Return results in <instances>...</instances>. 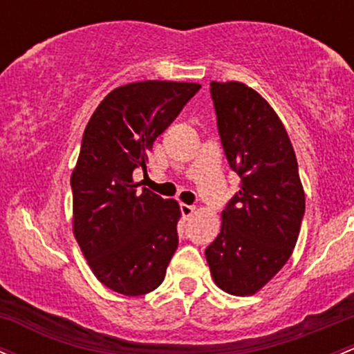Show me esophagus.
I'll use <instances>...</instances> for the list:
<instances>
[{"label":"esophagus","instance_id":"esophagus-1","mask_svg":"<svg viewBox=\"0 0 354 354\" xmlns=\"http://www.w3.org/2000/svg\"><path fill=\"white\" fill-rule=\"evenodd\" d=\"M181 213H183V216L185 218H189V216L193 215V213H195V207H193V205H181Z\"/></svg>","mask_w":354,"mask_h":354}]
</instances>
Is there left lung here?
Masks as SVG:
<instances>
[{
    "label": "left lung",
    "instance_id": "obj_1",
    "mask_svg": "<svg viewBox=\"0 0 354 354\" xmlns=\"http://www.w3.org/2000/svg\"><path fill=\"white\" fill-rule=\"evenodd\" d=\"M209 94L225 156L242 183L205 255L221 290L252 296L292 255L304 189L294 147L269 102L242 82H212Z\"/></svg>",
    "mask_w": 354,
    "mask_h": 354
}]
</instances>
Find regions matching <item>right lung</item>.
Returning a JSON list of instances; mask_svg holds the SVG:
<instances>
[{
	"label": "right lung",
	"mask_w": 354,
	"mask_h": 354,
	"mask_svg": "<svg viewBox=\"0 0 354 354\" xmlns=\"http://www.w3.org/2000/svg\"><path fill=\"white\" fill-rule=\"evenodd\" d=\"M201 88L200 84L146 80L114 88L84 131L70 185L73 235L92 272L124 296L161 284L178 248L180 205L134 183L153 142Z\"/></svg>",
	"instance_id": "1"
}]
</instances>
